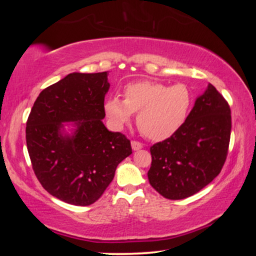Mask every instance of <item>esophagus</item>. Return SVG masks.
<instances>
[{
    "mask_svg": "<svg viewBox=\"0 0 256 256\" xmlns=\"http://www.w3.org/2000/svg\"><path fill=\"white\" fill-rule=\"evenodd\" d=\"M131 146H132V149L136 151V150H140V149H142V144L141 142H138V141H132L131 142Z\"/></svg>",
    "mask_w": 256,
    "mask_h": 256,
    "instance_id": "esophagus-1",
    "label": "esophagus"
}]
</instances>
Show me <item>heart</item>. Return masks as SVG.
<instances>
[{
	"instance_id": "obj_1",
	"label": "heart",
	"mask_w": 256,
	"mask_h": 256,
	"mask_svg": "<svg viewBox=\"0 0 256 256\" xmlns=\"http://www.w3.org/2000/svg\"><path fill=\"white\" fill-rule=\"evenodd\" d=\"M124 99L110 96L104 102L106 116L120 128L138 112L136 124L144 136L160 141L183 126L192 107V92L186 84L166 86L144 80L124 86Z\"/></svg>"
}]
</instances>
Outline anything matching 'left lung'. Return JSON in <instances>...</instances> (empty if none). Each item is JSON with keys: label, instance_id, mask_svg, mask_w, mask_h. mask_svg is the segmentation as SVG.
<instances>
[{"label": "left lung", "instance_id": "1", "mask_svg": "<svg viewBox=\"0 0 256 256\" xmlns=\"http://www.w3.org/2000/svg\"><path fill=\"white\" fill-rule=\"evenodd\" d=\"M230 131V107L209 84L204 94L196 98L183 126L150 148V185L170 200L198 193L222 172Z\"/></svg>", "mask_w": 256, "mask_h": 256}]
</instances>
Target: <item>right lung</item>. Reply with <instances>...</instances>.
Returning <instances> with one entry per match:
<instances>
[{"instance_id":"right-lung-1","label":"right lung","mask_w":256,"mask_h":256,"mask_svg":"<svg viewBox=\"0 0 256 256\" xmlns=\"http://www.w3.org/2000/svg\"><path fill=\"white\" fill-rule=\"evenodd\" d=\"M107 72L68 74L37 97L26 126L34 175L50 196L90 206L102 196L118 164L132 154L124 134L104 125ZM74 122L71 136L63 122Z\"/></svg>"}]
</instances>
